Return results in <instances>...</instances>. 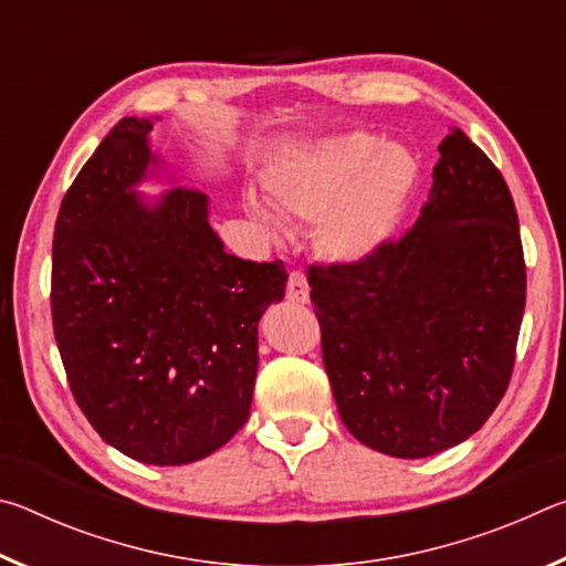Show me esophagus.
Masks as SVG:
<instances>
[{"label": "esophagus", "mask_w": 566, "mask_h": 566, "mask_svg": "<svg viewBox=\"0 0 566 566\" xmlns=\"http://www.w3.org/2000/svg\"><path fill=\"white\" fill-rule=\"evenodd\" d=\"M286 300L296 304L310 302V284H306V276L302 272H292L290 280H286Z\"/></svg>", "instance_id": "1"}]
</instances>
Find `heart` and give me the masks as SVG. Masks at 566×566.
I'll return each mask as SVG.
<instances>
[{"mask_svg": "<svg viewBox=\"0 0 566 566\" xmlns=\"http://www.w3.org/2000/svg\"><path fill=\"white\" fill-rule=\"evenodd\" d=\"M417 159L401 147H387L375 134L324 139L282 161L270 175V195L284 214L317 222V239L334 260H361L387 242L417 185ZM249 209L270 232L282 219L260 199Z\"/></svg>", "mask_w": 566, "mask_h": 566, "instance_id": "1", "label": "heart"}]
</instances>
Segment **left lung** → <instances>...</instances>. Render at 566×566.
Returning <instances> with one entry per match:
<instances>
[{"mask_svg": "<svg viewBox=\"0 0 566 566\" xmlns=\"http://www.w3.org/2000/svg\"><path fill=\"white\" fill-rule=\"evenodd\" d=\"M415 227L357 262L310 264L344 427L381 454L464 442L510 387L526 302L514 199L462 129L439 145Z\"/></svg>", "mask_w": 566, "mask_h": 566, "instance_id": "1", "label": "left lung"}]
</instances>
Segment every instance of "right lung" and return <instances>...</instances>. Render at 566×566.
Instances as JSON below:
<instances>
[{
  "instance_id": "right-lung-1",
  "label": "right lung",
  "mask_w": 566,
  "mask_h": 566,
  "mask_svg": "<svg viewBox=\"0 0 566 566\" xmlns=\"http://www.w3.org/2000/svg\"><path fill=\"white\" fill-rule=\"evenodd\" d=\"M149 119L124 117L62 199L52 324L76 405L137 462L205 459L244 427L256 324L284 296L282 262L229 254L207 197L177 187L147 207L132 187L155 157Z\"/></svg>"
}]
</instances>
